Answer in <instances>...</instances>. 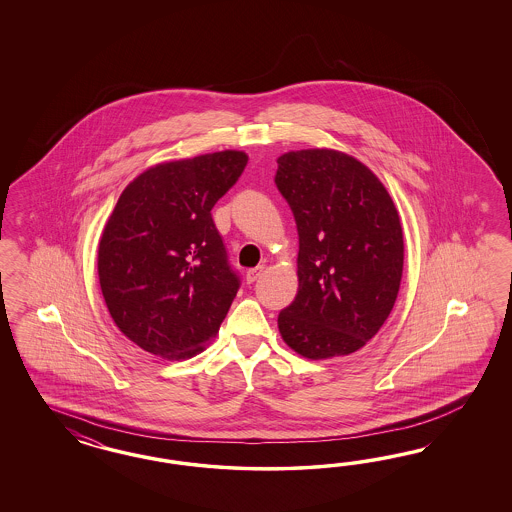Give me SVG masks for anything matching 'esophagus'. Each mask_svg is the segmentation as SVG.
Here are the masks:
<instances>
[{
	"label": "esophagus",
	"instance_id": "obj_1",
	"mask_svg": "<svg viewBox=\"0 0 512 512\" xmlns=\"http://www.w3.org/2000/svg\"><path fill=\"white\" fill-rule=\"evenodd\" d=\"M264 272V266H257V268H249L248 272H246V281L248 283H253V281H257V279L261 278V274Z\"/></svg>",
	"mask_w": 512,
	"mask_h": 512
}]
</instances>
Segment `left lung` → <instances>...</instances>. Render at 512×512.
<instances>
[{"instance_id":"1","label":"left lung","mask_w":512,"mask_h":512,"mask_svg":"<svg viewBox=\"0 0 512 512\" xmlns=\"http://www.w3.org/2000/svg\"><path fill=\"white\" fill-rule=\"evenodd\" d=\"M274 182L298 231V293L279 311V334L310 360L351 355L379 332L398 298V210L383 182L340 150L279 155Z\"/></svg>"}]
</instances>
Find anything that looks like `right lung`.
<instances>
[{"label":"right lung","mask_w":512,"mask_h":512,"mask_svg":"<svg viewBox=\"0 0 512 512\" xmlns=\"http://www.w3.org/2000/svg\"><path fill=\"white\" fill-rule=\"evenodd\" d=\"M248 165L223 150L154 165L129 182L97 249L110 317L155 357L186 360L216 338L240 281L212 208Z\"/></svg>","instance_id":"right-lung-1"}]
</instances>
